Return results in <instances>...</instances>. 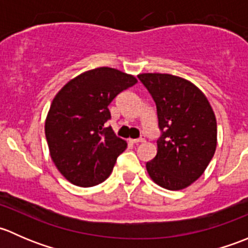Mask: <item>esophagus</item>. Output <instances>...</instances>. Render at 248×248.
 <instances>
[{"mask_svg": "<svg viewBox=\"0 0 248 248\" xmlns=\"http://www.w3.org/2000/svg\"><path fill=\"white\" fill-rule=\"evenodd\" d=\"M144 140H145V136H141L138 139H129V141H131L132 144H139V142H142Z\"/></svg>", "mask_w": 248, "mask_h": 248, "instance_id": "esophagus-1", "label": "esophagus"}]
</instances>
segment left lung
<instances>
[{"label":"left lung","mask_w":248,"mask_h":248,"mask_svg":"<svg viewBox=\"0 0 248 248\" xmlns=\"http://www.w3.org/2000/svg\"><path fill=\"white\" fill-rule=\"evenodd\" d=\"M138 78L156 103L161 132L147 172L163 188H185L202 176L216 150L211 106L196 85L180 77L144 73Z\"/></svg>","instance_id":"left-lung-1"}]
</instances>
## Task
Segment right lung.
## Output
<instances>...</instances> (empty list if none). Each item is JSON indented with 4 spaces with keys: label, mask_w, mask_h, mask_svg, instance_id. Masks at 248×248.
<instances>
[{
    "label": "right lung",
    "mask_w": 248,
    "mask_h": 248,
    "mask_svg": "<svg viewBox=\"0 0 248 248\" xmlns=\"http://www.w3.org/2000/svg\"><path fill=\"white\" fill-rule=\"evenodd\" d=\"M136 84L133 76L101 67L72 79L55 96L46 137L55 166L69 182L91 187L111 174L127 142L106 127L111 119L108 106Z\"/></svg>",
    "instance_id": "1"
}]
</instances>
